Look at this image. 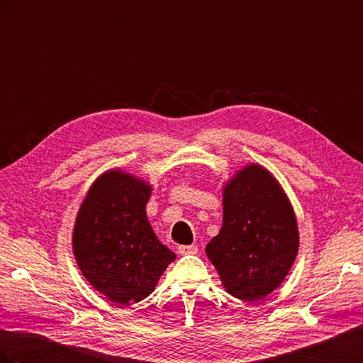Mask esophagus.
<instances>
[{"label": "esophagus", "mask_w": 363, "mask_h": 363, "mask_svg": "<svg viewBox=\"0 0 363 363\" xmlns=\"http://www.w3.org/2000/svg\"><path fill=\"white\" fill-rule=\"evenodd\" d=\"M179 252L183 256L184 255H196V252H199V247L196 245H180Z\"/></svg>", "instance_id": "esophagus-1"}]
</instances>
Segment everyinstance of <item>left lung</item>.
I'll return each mask as SVG.
<instances>
[{
	"label": "left lung",
	"instance_id": "left-lung-1",
	"mask_svg": "<svg viewBox=\"0 0 363 363\" xmlns=\"http://www.w3.org/2000/svg\"><path fill=\"white\" fill-rule=\"evenodd\" d=\"M223 227L206 255L225 291L257 301L288 276L300 245L292 204L262 164L240 168L223 188Z\"/></svg>",
	"mask_w": 363,
	"mask_h": 363
}]
</instances>
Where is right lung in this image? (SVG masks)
Masks as SVG:
<instances>
[{
  "label": "right lung",
  "mask_w": 363,
  "mask_h": 363,
  "mask_svg": "<svg viewBox=\"0 0 363 363\" xmlns=\"http://www.w3.org/2000/svg\"><path fill=\"white\" fill-rule=\"evenodd\" d=\"M151 184L121 169L98 177L75 218L72 250L84 279L112 303H139L175 260L152 232L145 206Z\"/></svg>",
  "instance_id": "add662e5"
}]
</instances>
